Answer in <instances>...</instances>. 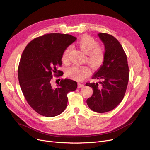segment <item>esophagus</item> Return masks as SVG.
<instances>
[{
    "mask_svg": "<svg viewBox=\"0 0 150 150\" xmlns=\"http://www.w3.org/2000/svg\"><path fill=\"white\" fill-rule=\"evenodd\" d=\"M77 86H78V88H82V87H83V86H84V85L83 84H82V83H77Z\"/></svg>",
    "mask_w": 150,
    "mask_h": 150,
    "instance_id": "1",
    "label": "esophagus"
}]
</instances>
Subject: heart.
<instances>
[{
    "instance_id": "b5f03b06",
    "label": "heart",
    "mask_w": 150,
    "mask_h": 150,
    "mask_svg": "<svg viewBox=\"0 0 150 150\" xmlns=\"http://www.w3.org/2000/svg\"><path fill=\"white\" fill-rule=\"evenodd\" d=\"M77 45L82 51L87 54V62L93 68H98L100 67L104 60V49L98 46L96 40L90 35H83L77 42ZM70 47H67L64 51L62 60L63 63H67ZM91 73L90 68L87 66L74 65L68 69L67 74L68 76L73 79L83 81L87 78Z\"/></svg>"
}]
</instances>
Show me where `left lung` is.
I'll return each instance as SVG.
<instances>
[{"label": "left lung", "instance_id": "left-lung-1", "mask_svg": "<svg viewBox=\"0 0 150 150\" xmlns=\"http://www.w3.org/2000/svg\"><path fill=\"white\" fill-rule=\"evenodd\" d=\"M98 36L104 45L105 57L103 65L92 77L101 81L86 83L93 90L87 104L93 111L104 113L115 109L123 100L129 81V67L126 55L115 37L105 33Z\"/></svg>", "mask_w": 150, "mask_h": 150}]
</instances>
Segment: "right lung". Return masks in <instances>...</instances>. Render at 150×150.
Instances as JSON below:
<instances>
[{"label": "right lung", "mask_w": 150, "mask_h": 150, "mask_svg": "<svg viewBox=\"0 0 150 150\" xmlns=\"http://www.w3.org/2000/svg\"><path fill=\"white\" fill-rule=\"evenodd\" d=\"M77 38L68 34L49 33L33 39L24 49L18 67L20 87L28 104L38 113L46 117L61 114L67 108V94L77 84L62 79L57 87L51 84L52 72L62 65L64 51ZM62 71L58 70L59 75Z\"/></svg>", "instance_id": "obj_1"}]
</instances>
